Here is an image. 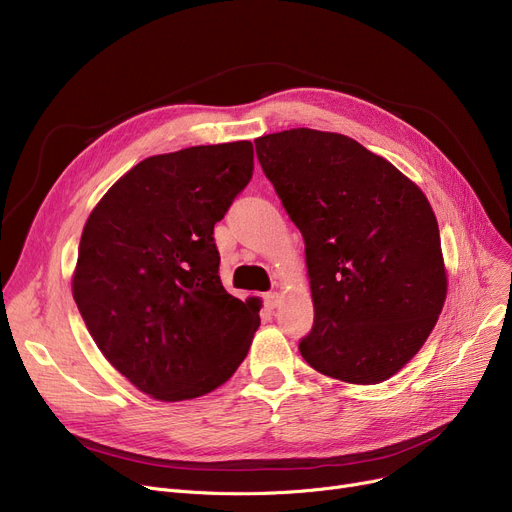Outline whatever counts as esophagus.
Segmentation results:
<instances>
[{"label":"esophagus","mask_w":512,"mask_h":512,"mask_svg":"<svg viewBox=\"0 0 512 512\" xmlns=\"http://www.w3.org/2000/svg\"><path fill=\"white\" fill-rule=\"evenodd\" d=\"M280 299H282V295H280V293H276V291H272V293L265 295V303H268L270 307H278Z\"/></svg>","instance_id":"34e87169"}]
</instances>
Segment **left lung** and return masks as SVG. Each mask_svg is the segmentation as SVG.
Wrapping results in <instances>:
<instances>
[{"label":"left lung","instance_id":"obj_1","mask_svg":"<svg viewBox=\"0 0 512 512\" xmlns=\"http://www.w3.org/2000/svg\"><path fill=\"white\" fill-rule=\"evenodd\" d=\"M255 148L305 240L316 316L303 360L353 385L391 379L425 345L448 295L427 196L343 133L297 127Z\"/></svg>","mask_w":512,"mask_h":512}]
</instances>
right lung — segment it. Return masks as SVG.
I'll return each mask as SVG.
<instances>
[{
	"label": "right lung",
	"instance_id": "obj_1",
	"mask_svg": "<svg viewBox=\"0 0 512 512\" xmlns=\"http://www.w3.org/2000/svg\"><path fill=\"white\" fill-rule=\"evenodd\" d=\"M253 175V144L148 157L85 221L73 274L79 314L104 358L142 393L184 402L247 358L261 301L219 280L213 226Z\"/></svg>",
	"mask_w": 512,
	"mask_h": 512
}]
</instances>
